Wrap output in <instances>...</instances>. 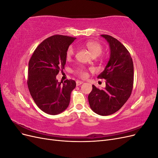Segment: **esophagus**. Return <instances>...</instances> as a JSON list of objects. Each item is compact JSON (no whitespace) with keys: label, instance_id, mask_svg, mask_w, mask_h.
<instances>
[{"label":"esophagus","instance_id":"esophagus-1","mask_svg":"<svg viewBox=\"0 0 158 158\" xmlns=\"http://www.w3.org/2000/svg\"><path fill=\"white\" fill-rule=\"evenodd\" d=\"M83 83L84 82H82V81H76V85H80Z\"/></svg>","mask_w":158,"mask_h":158}]
</instances>
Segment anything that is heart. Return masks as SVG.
I'll return each mask as SVG.
<instances>
[{"label":"heart","mask_w":158,"mask_h":158,"mask_svg":"<svg viewBox=\"0 0 158 158\" xmlns=\"http://www.w3.org/2000/svg\"><path fill=\"white\" fill-rule=\"evenodd\" d=\"M84 47L89 50V51L91 52V54L93 55V56L95 57L99 56L102 53L103 51V47L102 45L99 44V43L97 41H89L85 42L84 44ZM76 53V49L74 47L71 45L69 47L66 52V59H70ZM76 73L81 78H85L87 76V70L85 69L84 67H80L77 70H76Z\"/></svg>","instance_id":"obj_1"}]
</instances>
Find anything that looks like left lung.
<instances>
[{
	"label": "left lung",
	"mask_w": 158,
	"mask_h": 158,
	"mask_svg": "<svg viewBox=\"0 0 158 158\" xmlns=\"http://www.w3.org/2000/svg\"><path fill=\"white\" fill-rule=\"evenodd\" d=\"M109 44L111 54L105 70L98 78L106 79V86L92 85L88 95L89 106L95 113L107 116L118 111L130 98L134 83V66L130 52L121 43L109 35H101Z\"/></svg>",
	"instance_id": "left-lung-1"
}]
</instances>
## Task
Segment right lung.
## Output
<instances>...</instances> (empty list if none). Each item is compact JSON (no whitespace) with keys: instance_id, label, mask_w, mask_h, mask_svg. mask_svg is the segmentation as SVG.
Listing matches in <instances>:
<instances>
[{"instance_id":"right-lung-1","label":"right lung","mask_w":158,"mask_h":158,"mask_svg":"<svg viewBox=\"0 0 158 158\" xmlns=\"http://www.w3.org/2000/svg\"><path fill=\"white\" fill-rule=\"evenodd\" d=\"M76 39L62 35L47 38L37 47L29 61L28 89L37 107L47 114H59L69 105L76 82H59L56 76L64 69L66 51Z\"/></svg>"}]
</instances>
